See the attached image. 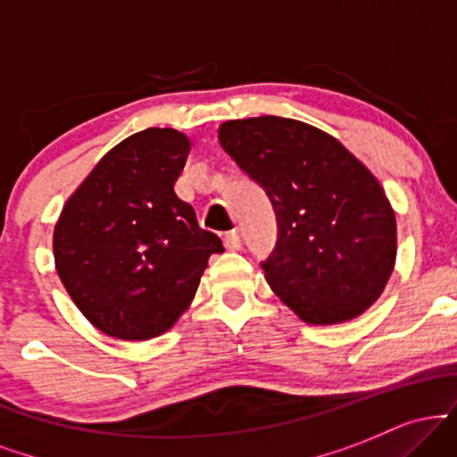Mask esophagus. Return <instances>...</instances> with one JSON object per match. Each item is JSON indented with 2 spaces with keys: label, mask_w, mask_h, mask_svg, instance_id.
Instances as JSON below:
<instances>
[{
  "label": "esophagus",
  "mask_w": 457,
  "mask_h": 457,
  "mask_svg": "<svg viewBox=\"0 0 457 457\" xmlns=\"http://www.w3.org/2000/svg\"><path fill=\"white\" fill-rule=\"evenodd\" d=\"M223 243H225V246H228L229 251H238L240 246H243V240H240V234L236 232H228L225 234V238H223Z\"/></svg>",
  "instance_id": "34e87169"
}]
</instances>
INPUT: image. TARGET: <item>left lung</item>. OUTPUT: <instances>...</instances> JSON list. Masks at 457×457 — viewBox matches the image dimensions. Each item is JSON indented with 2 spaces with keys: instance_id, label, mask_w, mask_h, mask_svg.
I'll use <instances>...</instances> for the list:
<instances>
[{
  "instance_id": "8db88e82",
  "label": "left lung",
  "mask_w": 457,
  "mask_h": 457,
  "mask_svg": "<svg viewBox=\"0 0 457 457\" xmlns=\"http://www.w3.org/2000/svg\"><path fill=\"white\" fill-rule=\"evenodd\" d=\"M219 144L269 195L277 245L262 262L277 296L307 324H339L374 305L397 253L380 182L337 139L277 115L229 120Z\"/></svg>"
}]
</instances>
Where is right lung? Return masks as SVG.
<instances>
[{"instance_id": "add662e5", "label": "right lung", "mask_w": 457, "mask_h": 457, "mask_svg": "<svg viewBox=\"0 0 457 457\" xmlns=\"http://www.w3.org/2000/svg\"><path fill=\"white\" fill-rule=\"evenodd\" d=\"M191 141L145 129L120 141L68 197L54 232L55 269L79 312L109 337L144 342L195 296L217 234L176 195Z\"/></svg>"}]
</instances>
